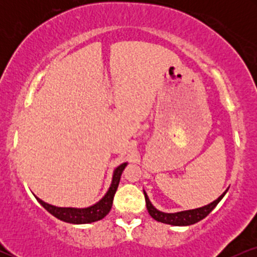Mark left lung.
<instances>
[{
  "mask_svg": "<svg viewBox=\"0 0 257 257\" xmlns=\"http://www.w3.org/2000/svg\"><path fill=\"white\" fill-rule=\"evenodd\" d=\"M228 190H226L217 199H215L214 202L209 203L204 206H200V208L191 209V210H184V211H178V213H163V211L156 209L150 200L149 196L144 190V194H145V200H146V208L149 210V214L158 222L168 223V225L173 226H190L193 223L198 222V221L203 220L204 217L208 216L209 214L213 211V209L219 204V202L223 198L226 192Z\"/></svg>",
  "mask_w": 257,
  "mask_h": 257,
  "instance_id": "obj_1",
  "label": "left lung"
}]
</instances>
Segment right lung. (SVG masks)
<instances>
[{"label": "right lung", "mask_w": 257, "mask_h": 257, "mask_svg": "<svg viewBox=\"0 0 257 257\" xmlns=\"http://www.w3.org/2000/svg\"><path fill=\"white\" fill-rule=\"evenodd\" d=\"M126 164L128 163H122L113 170V174H112V181L107 192L105 193V196L102 197L99 202H96L95 204L90 206H87V208H61V206L48 204V203L43 202L42 199L38 198L35 194L34 196L35 198L37 199V202L40 203L48 213H51L53 216L64 221V222L75 223V225L95 222V221L104 219L106 215L110 213L114 193H116L117 187H118L119 184L120 175H122Z\"/></svg>", "instance_id": "add662e5"}]
</instances>
